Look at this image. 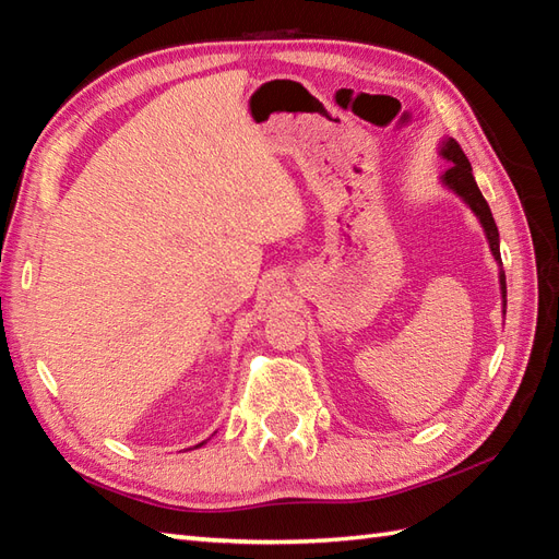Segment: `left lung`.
<instances>
[{
    "mask_svg": "<svg viewBox=\"0 0 559 559\" xmlns=\"http://www.w3.org/2000/svg\"><path fill=\"white\" fill-rule=\"evenodd\" d=\"M439 156H442L447 163H451V168L442 173L439 182H442L449 192H454L463 201V204L476 213L478 223L483 225V233H485V237H488V245H490V252H492L495 261L497 264H502L500 233H497V225H495L488 201H485V197L480 194L476 177H473V168L466 158V153L461 151V146L454 139L447 136L442 144H439ZM500 293H502V314H504L507 312V278H504L502 269H500Z\"/></svg>",
    "mask_w": 559,
    "mask_h": 559,
    "instance_id": "left-lung-1",
    "label": "left lung"
}]
</instances>
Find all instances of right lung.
<instances>
[{"instance_id": "obj_1", "label": "right lung", "mask_w": 559, "mask_h": 559, "mask_svg": "<svg viewBox=\"0 0 559 559\" xmlns=\"http://www.w3.org/2000/svg\"><path fill=\"white\" fill-rule=\"evenodd\" d=\"M201 444H204V442H201ZM201 444H197V447H201Z\"/></svg>"}]
</instances>
